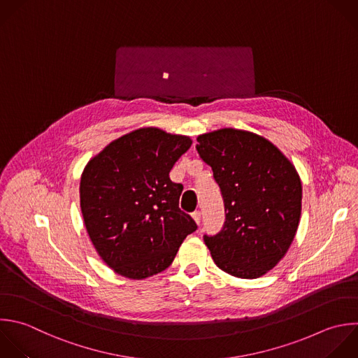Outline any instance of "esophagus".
Segmentation results:
<instances>
[{"instance_id":"esophagus-1","label":"esophagus","mask_w":358,"mask_h":358,"mask_svg":"<svg viewBox=\"0 0 358 358\" xmlns=\"http://www.w3.org/2000/svg\"><path fill=\"white\" fill-rule=\"evenodd\" d=\"M192 217H193V220L196 221V224L200 225V222H201V213H200V211H194V213L192 214Z\"/></svg>"}]
</instances>
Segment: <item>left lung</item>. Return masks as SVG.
Returning <instances> with one entry per match:
<instances>
[{
  "label": "left lung",
  "instance_id": "1",
  "mask_svg": "<svg viewBox=\"0 0 358 358\" xmlns=\"http://www.w3.org/2000/svg\"><path fill=\"white\" fill-rule=\"evenodd\" d=\"M197 143L225 208L222 229L204 235V242L221 270L257 278L284 257L294 241L301 217V179L284 154L255 133L221 129L199 136Z\"/></svg>",
  "mask_w": 358,
  "mask_h": 358
}]
</instances>
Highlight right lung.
Listing matches in <instances>:
<instances>
[{"mask_svg":"<svg viewBox=\"0 0 358 358\" xmlns=\"http://www.w3.org/2000/svg\"><path fill=\"white\" fill-rule=\"evenodd\" d=\"M190 145L186 136L147 127L112 141L85 166L84 222L98 255L117 274L143 280L164 271L197 229L179 208L183 186L169 179Z\"/></svg>","mask_w":358,"mask_h":358,"instance_id":"obj_1","label":"right lung"}]
</instances>
